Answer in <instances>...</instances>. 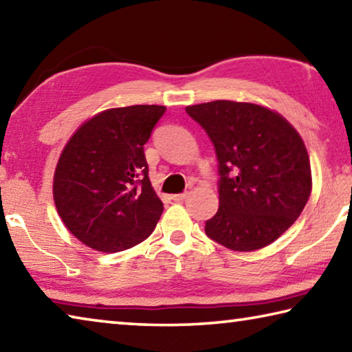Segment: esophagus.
<instances>
[{"instance_id": "34e87169", "label": "esophagus", "mask_w": 352, "mask_h": 352, "mask_svg": "<svg viewBox=\"0 0 352 352\" xmlns=\"http://www.w3.org/2000/svg\"><path fill=\"white\" fill-rule=\"evenodd\" d=\"M186 197H188V192H182V194H174L170 199L174 201H183Z\"/></svg>"}]
</instances>
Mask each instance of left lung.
<instances>
[{"mask_svg":"<svg viewBox=\"0 0 352 352\" xmlns=\"http://www.w3.org/2000/svg\"><path fill=\"white\" fill-rule=\"evenodd\" d=\"M219 162V210L205 233L236 252L275 242L300 217L312 189L300 133L276 111L234 100L186 107Z\"/></svg>","mask_w":352,"mask_h":352,"instance_id":"1","label":"left lung"}]
</instances>
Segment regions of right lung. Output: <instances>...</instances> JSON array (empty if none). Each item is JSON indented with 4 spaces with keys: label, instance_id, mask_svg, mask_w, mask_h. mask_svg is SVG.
<instances>
[{
    "label": "right lung",
    "instance_id": "add662e5",
    "mask_svg": "<svg viewBox=\"0 0 352 352\" xmlns=\"http://www.w3.org/2000/svg\"><path fill=\"white\" fill-rule=\"evenodd\" d=\"M163 105L110 109L77 129L58 158L54 201L63 223L98 252H122L152 234L163 212L144 144Z\"/></svg>",
    "mask_w": 352,
    "mask_h": 352
}]
</instances>
